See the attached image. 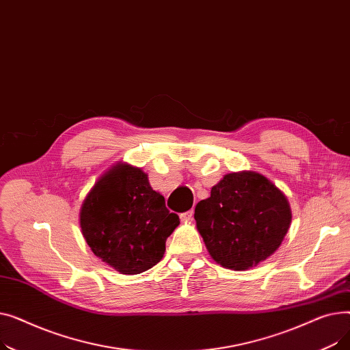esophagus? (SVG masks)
Listing matches in <instances>:
<instances>
[{
	"instance_id": "34e87169",
	"label": "esophagus",
	"mask_w": 350,
	"mask_h": 350,
	"mask_svg": "<svg viewBox=\"0 0 350 350\" xmlns=\"http://www.w3.org/2000/svg\"><path fill=\"white\" fill-rule=\"evenodd\" d=\"M193 215H194V211L193 210H189V211H186V213H181L180 214V218H181V221H191L193 219Z\"/></svg>"
}]
</instances>
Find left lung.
<instances>
[{
	"instance_id": "1",
	"label": "left lung",
	"mask_w": 350,
	"mask_h": 350,
	"mask_svg": "<svg viewBox=\"0 0 350 350\" xmlns=\"http://www.w3.org/2000/svg\"><path fill=\"white\" fill-rule=\"evenodd\" d=\"M197 230L210 255L230 269H248L281 245L292 214L286 197L254 172L231 173L196 206Z\"/></svg>"
}]
</instances>
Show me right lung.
I'll return each instance as SVG.
<instances>
[{
    "mask_svg": "<svg viewBox=\"0 0 350 350\" xmlns=\"http://www.w3.org/2000/svg\"><path fill=\"white\" fill-rule=\"evenodd\" d=\"M180 224L140 169L119 164L102 176L81 208V228L90 250L122 273L154 267L165 240Z\"/></svg>",
    "mask_w": 350,
    "mask_h": 350,
    "instance_id": "1",
    "label": "right lung"
}]
</instances>
